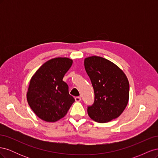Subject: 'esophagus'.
<instances>
[{"mask_svg": "<svg viewBox=\"0 0 158 158\" xmlns=\"http://www.w3.org/2000/svg\"><path fill=\"white\" fill-rule=\"evenodd\" d=\"M75 101L77 102H79L81 101V98L80 97H76L75 98Z\"/></svg>", "mask_w": 158, "mask_h": 158, "instance_id": "34e87169", "label": "esophagus"}]
</instances>
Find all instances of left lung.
Listing matches in <instances>:
<instances>
[{"mask_svg": "<svg viewBox=\"0 0 158 158\" xmlns=\"http://www.w3.org/2000/svg\"><path fill=\"white\" fill-rule=\"evenodd\" d=\"M84 67L95 94L94 103L88 107L89 117L105 123L120 116L129 99V82L125 73L111 61L98 56L85 58Z\"/></svg>", "mask_w": 158, "mask_h": 158, "instance_id": "1", "label": "left lung"}]
</instances>
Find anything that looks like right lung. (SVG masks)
Returning a JSON list of instances; mask_svg holds the SVG:
<instances>
[{"label": "right lung", "mask_w": 158, "mask_h": 158, "mask_svg": "<svg viewBox=\"0 0 158 158\" xmlns=\"http://www.w3.org/2000/svg\"><path fill=\"white\" fill-rule=\"evenodd\" d=\"M73 64L67 57L47 61L32 76L27 92V100L36 115L46 122H56L64 117L74 99L63 80Z\"/></svg>", "instance_id": "right-lung-1"}]
</instances>
